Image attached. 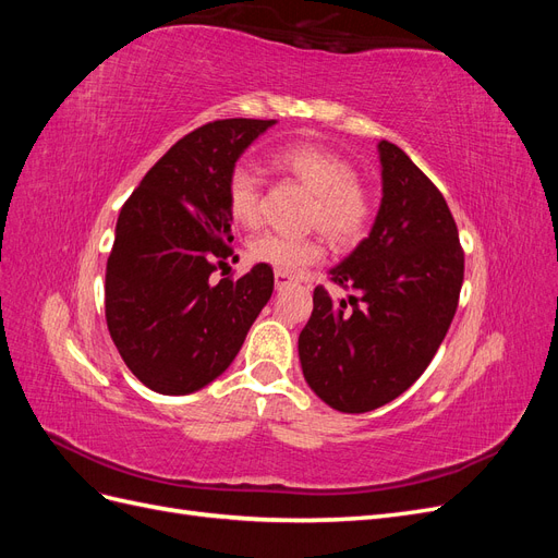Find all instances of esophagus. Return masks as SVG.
<instances>
[{
  "mask_svg": "<svg viewBox=\"0 0 558 558\" xmlns=\"http://www.w3.org/2000/svg\"><path fill=\"white\" fill-rule=\"evenodd\" d=\"M293 281V277L291 275H283V272H275V286H277V289L281 291L283 289V286H289Z\"/></svg>",
  "mask_w": 558,
  "mask_h": 558,
  "instance_id": "34e87169",
  "label": "esophagus"
}]
</instances>
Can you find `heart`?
<instances>
[{
    "instance_id": "obj_1",
    "label": "heart",
    "mask_w": 558,
    "mask_h": 558,
    "mask_svg": "<svg viewBox=\"0 0 558 558\" xmlns=\"http://www.w3.org/2000/svg\"><path fill=\"white\" fill-rule=\"evenodd\" d=\"M279 172L293 177L312 193L307 223L324 230L328 238L351 246L361 242L373 223L375 205L369 191L356 179L353 165L332 148L314 142H298L279 148L272 156ZM228 214L242 228H258L263 221V189L258 174L248 165H238L228 177L226 189ZM248 258L269 265L277 272L298 275L324 258L326 246L318 234L286 238L263 232L248 242Z\"/></svg>"
}]
</instances>
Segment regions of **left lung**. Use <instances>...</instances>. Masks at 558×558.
I'll list each match as a JSON object with an SVG mask.
<instances>
[{
    "instance_id": "1",
    "label": "left lung",
    "mask_w": 558,
    "mask_h": 558,
    "mask_svg": "<svg viewBox=\"0 0 558 558\" xmlns=\"http://www.w3.org/2000/svg\"><path fill=\"white\" fill-rule=\"evenodd\" d=\"M384 197L369 238L330 269L349 291L314 289L298 351L312 391L361 414L391 402L424 375L459 307L463 248L437 185L396 144L379 142Z\"/></svg>"
}]
</instances>
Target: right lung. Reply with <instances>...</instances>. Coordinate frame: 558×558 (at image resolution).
Listing matches in <instances>:
<instances>
[{
    "mask_svg": "<svg viewBox=\"0 0 558 558\" xmlns=\"http://www.w3.org/2000/svg\"><path fill=\"white\" fill-rule=\"evenodd\" d=\"M275 121L226 118L179 140L121 209L107 260L105 314L121 359L150 391L185 396L238 356L275 289L258 263L242 277L211 275L238 260L226 205L242 150Z\"/></svg>",
    "mask_w": 558,
    "mask_h": 558,
    "instance_id": "right-lung-1",
    "label": "right lung"
}]
</instances>
